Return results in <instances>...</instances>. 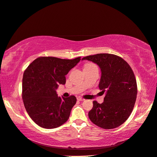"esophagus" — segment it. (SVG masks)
<instances>
[{
  "label": "esophagus",
  "instance_id": "1",
  "mask_svg": "<svg viewBox=\"0 0 157 157\" xmlns=\"http://www.w3.org/2000/svg\"><path fill=\"white\" fill-rule=\"evenodd\" d=\"M77 99L78 100V101H84V100H85V99L82 98H78Z\"/></svg>",
  "mask_w": 157,
  "mask_h": 157
}]
</instances>
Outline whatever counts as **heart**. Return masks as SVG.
I'll return each instance as SVG.
<instances>
[{
	"instance_id": "heart-1",
	"label": "heart",
	"mask_w": 157,
	"mask_h": 157,
	"mask_svg": "<svg viewBox=\"0 0 157 157\" xmlns=\"http://www.w3.org/2000/svg\"><path fill=\"white\" fill-rule=\"evenodd\" d=\"M91 65H94V64H92V63H86V65H85V67L90 66H91Z\"/></svg>"
}]
</instances>
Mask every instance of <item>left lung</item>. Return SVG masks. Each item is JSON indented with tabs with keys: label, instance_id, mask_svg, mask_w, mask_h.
<instances>
[{
	"label": "left lung",
	"instance_id": "obj_1",
	"mask_svg": "<svg viewBox=\"0 0 157 157\" xmlns=\"http://www.w3.org/2000/svg\"><path fill=\"white\" fill-rule=\"evenodd\" d=\"M93 62L101 69L99 88L105 96L104 101H93L89 118L96 125L105 129L117 127L129 117L135 103L137 86L133 71L119 56L98 54L82 58Z\"/></svg>",
	"mask_w": 157,
	"mask_h": 157
}]
</instances>
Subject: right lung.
<instances>
[{
	"instance_id": "add662e5",
	"label": "right lung",
	"mask_w": 157,
	"mask_h": 157,
	"mask_svg": "<svg viewBox=\"0 0 157 157\" xmlns=\"http://www.w3.org/2000/svg\"><path fill=\"white\" fill-rule=\"evenodd\" d=\"M40 57L24 72L22 99L25 109L35 123L42 128H54L70 117L76 98L58 97L56 89L66 83V75L81 60Z\"/></svg>"
}]
</instances>
